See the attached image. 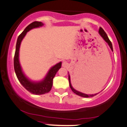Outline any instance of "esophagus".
Masks as SVG:
<instances>
[{"label": "esophagus", "mask_w": 127, "mask_h": 127, "mask_svg": "<svg viewBox=\"0 0 127 127\" xmlns=\"http://www.w3.org/2000/svg\"><path fill=\"white\" fill-rule=\"evenodd\" d=\"M62 65L63 67H68V63L67 62H63V64H62Z\"/></svg>", "instance_id": "34e87169"}]
</instances>
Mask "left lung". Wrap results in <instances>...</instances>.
<instances>
[{
	"label": "left lung",
	"mask_w": 127,
	"mask_h": 127,
	"mask_svg": "<svg viewBox=\"0 0 127 127\" xmlns=\"http://www.w3.org/2000/svg\"><path fill=\"white\" fill-rule=\"evenodd\" d=\"M99 35H100L102 36V38L104 39L105 42H106V43H108V45H109V47H110V48H111V50H112V51H113V48H112V43H111V41L109 40V38L108 37V36H107V35H106V32H105L104 31V30H103L102 28H99ZM68 81H69V85H70V88H71V91H72L74 93V94H76V95H77L80 96H82V97H91L94 96L96 95L97 94H92V95L85 94H83V93L80 92H79V91H76V89H74L73 88L72 85H71V80H70V76L69 73H68Z\"/></svg>",
	"instance_id": "1"
}]
</instances>
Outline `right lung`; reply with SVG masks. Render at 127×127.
Masks as SVG:
<instances>
[{
	"label": "right lung",
	"instance_id": "obj_1",
	"mask_svg": "<svg viewBox=\"0 0 127 127\" xmlns=\"http://www.w3.org/2000/svg\"><path fill=\"white\" fill-rule=\"evenodd\" d=\"M43 25V23L35 21L26 27L24 31L19 35L18 38L14 57V69L18 80L27 91L34 95L45 94L50 91L53 86V79L56 76V73L62 67L61 62L56 64L50 68L46 76L42 80L37 82L30 80L26 76L25 73L22 71L19 62V49L21 42L28 31L33 28H39Z\"/></svg>",
	"mask_w": 127,
	"mask_h": 127
}]
</instances>
